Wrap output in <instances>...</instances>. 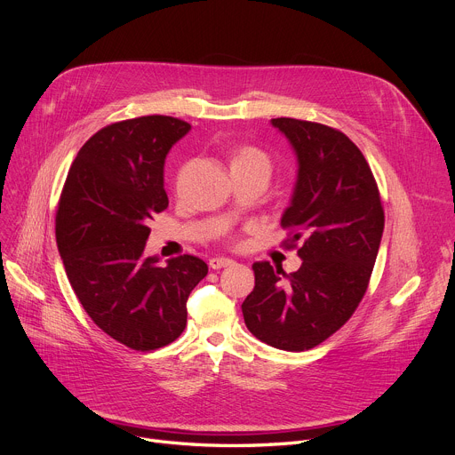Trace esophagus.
Listing matches in <instances>:
<instances>
[{
	"instance_id": "esophagus-1",
	"label": "esophagus",
	"mask_w": 455,
	"mask_h": 455,
	"mask_svg": "<svg viewBox=\"0 0 455 455\" xmlns=\"http://www.w3.org/2000/svg\"><path fill=\"white\" fill-rule=\"evenodd\" d=\"M209 265H211L212 270H220V268H225V267L234 265V261H232L230 258H212Z\"/></svg>"
}]
</instances>
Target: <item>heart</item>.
Segmentation results:
<instances>
[{"instance_id": "1", "label": "heart", "mask_w": 455, "mask_h": 455, "mask_svg": "<svg viewBox=\"0 0 455 455\" xmlns=\"http://www.w3.org/2000/svg\"><path fill=\"white\" fill-rule=\"evenodd\" d=\"M230 171H249V169H261L270 172V157L256 147L241 145L230 150L228 154Z\"/></svg>"}]
</instances>
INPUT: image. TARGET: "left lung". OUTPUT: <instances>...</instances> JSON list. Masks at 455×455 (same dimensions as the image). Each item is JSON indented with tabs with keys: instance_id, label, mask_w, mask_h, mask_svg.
Listing matches in <instances>:
<instances>
[{
	"instance_id": "left-lung-1",
	"label": "left lung",
	"mask_w": 455,
	"mask_h": 455,
	"mask_svg": "<svg viewBox=\"0 0 455 455\" xmlns=\"http://www.w3.org/2000/svg\"><path fill=\"white\" fill-rule=\"evenodd\" d=\"M272 127L298 157V180L281 227L291 230L286 246L299 243L303 263L292 274L268 261L254 263L256 286L241 310L259 341L303 352L339 330L363 299L385 212L374 174L343 132L294 117H275Z\"/></svg>"
}]
</instances>
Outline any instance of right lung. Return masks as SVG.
I'll list each match as a JSON object with an SVG mask.
<instances>
[{
  "mask_svg": "<svg viewBox=\"0 0 455 455\" xmlns=\"http://www.w3.org/2000/svg\"><path fill=\"white\" fill-rule=\"evenodd\" d=\"M190 125L171 116L112 123L77 152L58 212L56 243L74 294L117 343L148 352L176 341L187 299L209 274L196 256H145L150 221L169 206L164 157Z\"/></svg>",
  "mask_w": 455,
  "mask_h": 455,
  "instance_id": "right-lung-1",
  "label": "right lung"
}]
</instances>
